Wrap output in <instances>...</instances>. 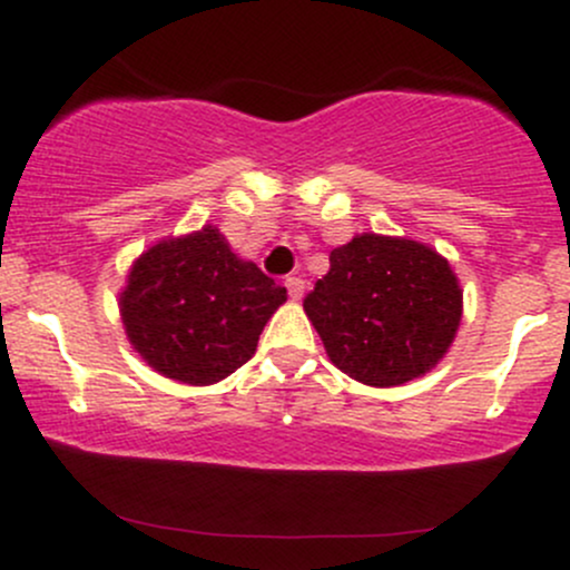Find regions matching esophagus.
Wrapping results in <instances>:
<instances>
[{
	"label": "esophagus",
	"mask_w": 570,
	"mask_h": 570,
	"mask_svg": "<svg viewBox=\"0 0 570 570\" xmlns=\"http://www.w3.org/2000/svg\"><path fill=\"white\" fill-rule=\"evenodd\" d=\"M284 284H286V289H289V297H292V299L303 297V292H305V281H303V278H299V276H289V278L284 281Z\"/></svg>",
	"instance_id": "esophagus-1"
}]
</instances>
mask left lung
Returning a JSON list of instances; mask_svg holds the SVG:
<instances>
[{"instance_id": "left-lung-1", "label": "left lung", "mask_w": 570, "mask_h": 570, "mask_svg": "<svg viewBox=\"0 0 570 570\" xmlns=\"http://www.w3.org/2000/svg\"><path fill=\"white\" fill-rule=\"evenodd\" d=\"M461 297L448 259L429 246L364 233L330 254V273L303 305L345 375L389 389L448 353Z\"/></svg>"}]
</instances>
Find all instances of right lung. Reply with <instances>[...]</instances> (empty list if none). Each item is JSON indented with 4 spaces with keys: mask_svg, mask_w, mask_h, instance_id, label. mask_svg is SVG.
I'll return each mask as SVG.
<instances>
[{
    "mask_svg": "<svg viewBox=\"0 0 570 570\" xmlns=\"http://www.w3.org/2000/svg\"><path fill=\"white\" fill-rule=\"evenodd\" d=\"M286 289L230 252L214 227L141 254L122 292V324L149 367L208 385L257 351Z\"/></svg>",
    "mask_w": 570,
    "mask_h": 570,
    "instance_id": "obj_1",
    "label": "right lung"
}]
</instances>
